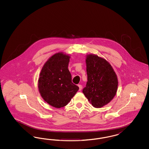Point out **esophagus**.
Instances as JSON below:
<instances>
[{"instance_id": "1", "label": "esophagus", "mask_w": 149, "mask_h": 149, "mask_svg": "<svg viewBox=\"0 0 149 149\" xmlns=\"http://www.w3.org/2000/svg\"><path fill=\"white\" fill-rule=\"evenodd\" d=\"M78 86L79 87V91H81L82 88V86L81 85H78Z\"/></svg>"}]
</instances>
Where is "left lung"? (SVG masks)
<instances>
[{
	"label": "left lung",
	"instance_id": "1",
	"mask_svg": "<svg viewBox=\"0 0 149 149\" xmlns=\"http://www.w3.org/2000/svg\"><path fill=\"white\" fill-rule=\"evenodd\" d=\"M86 63L87 82L82 92L93 107L100 108L116 95L117 76L111 65L97 55H88Z\"/></svg>",
	"mask_w": 149,
	"mask_h": 149
}]
</instances>
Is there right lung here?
I'll use <instances>...</instances> for the list:
<instances>
[{
    "label": "right lung",
    "mask_w": 149,
    "mask_h": 149,
    "mask_svg": "<svg viewBox=\"0 0 149 149\" xmlns=\"http://www.w3.org/2000/svg\"><path fill=\"white\" fill-rule=\"evenodd\" d=\"M70 57L62 53L53 55L41 69L38 88L41 97L52 107H65L76 94L79 87L72 81L68 69Z\"/></svg>",
    "instance_id": "right-lung-1"
}]
</instances>
